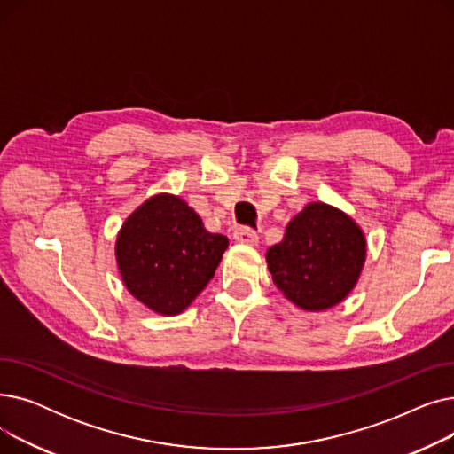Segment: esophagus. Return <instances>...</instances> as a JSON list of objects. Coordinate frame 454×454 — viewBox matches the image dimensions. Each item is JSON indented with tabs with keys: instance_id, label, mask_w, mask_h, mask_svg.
Segmentation results:
<instances>
[{
	"instance_id": "obj_1",
	"label": "esophagus",
	"mask_w": 454,
	"mask_h": 454,
	"mask_svg": "<svg viewBox=\"0 0 454 454\" xmlns=\"http://www.w3.org/2000/svg\"><path fill=\"white\" fill-rule=\"evenodd\" d=\"M233 239L237 243H241V245H252L254 247V245H257L259 237H257V233L252 228L239 226V228H235V231H233Z\"/></svg>"
}]
</instances>
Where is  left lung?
<instances>
[{
    "instance_id": "left-lung-1",
    "label": "left lung",
    "mask_w": 454,
    "mask_h": 454,
    "mask_svg": "<svg viewBox=\"0 0 454 454\" xmlns=\"http://www.w3.org/2000/svg\"><path fill=\"white\" fill-rule=\"evenodd\" d=\"M366 261V237L348 213L325 202L307 204L267 250L276 287L301 311L339 305L355 289Z\"/></svg>"
}]
</instances>
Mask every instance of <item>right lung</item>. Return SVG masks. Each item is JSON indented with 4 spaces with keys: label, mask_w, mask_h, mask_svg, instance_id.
<instances>
[{
    "label": "right lung",
    "mask_w": 454,
    "mask_h": 454,
    "mask_svg": "<svg viewBox=\"0 0 454 454\" xmlns=\"http://www.w3.org/2000/svg\"><path fill=\"white\" fill-rule=\"evenodd\" d=\"M226 248V237L209 233L185 200L160 193L123 223L115 261L137 301L158 315L175 317L206 289Z\"/></svg>",
    "instance_id": "obj_1"
}]
</instances>
